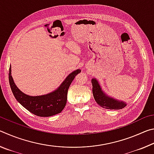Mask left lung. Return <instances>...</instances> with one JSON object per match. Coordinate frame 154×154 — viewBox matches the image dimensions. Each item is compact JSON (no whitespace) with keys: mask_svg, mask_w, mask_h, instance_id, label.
<instances>
[{"mask_svg":"<svg viewBox=\"0 0 154 154\" xmlns=\"http://www.w3.org/2000/svg\"><path fill=\"white\" fill-rule=\"evenodd\" d=\"M92 84L94 98L100 106L108 109H121L126 106V103L123 101L118 100L106 95L96 79H92Z\"/></svg>","mask_w":154,"mask_h":154,"instance_id":"obj_1","label":"left lung"}]
</instances>
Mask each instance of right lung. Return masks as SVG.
<instances>
[{"label": "right lung", "mask_w": 154, "mask_h": 154, "mask_svg": "<svg viewBox=\"0 0 154 154\" xmlns=\"http://www.w3.org/2000/svg\"><path fill=\"white\" fill-rule=\"evenodd\" d=\"M9 67V80L12 92L16 100L30 113L40 117H50L60 113L66 104L67 92L75 76L81 72L80 69L71 72L62 84L54 92L48 94L31 96L23 93L15 85Z\"/></svg>", "instance_id": "1"}]
</instances>
